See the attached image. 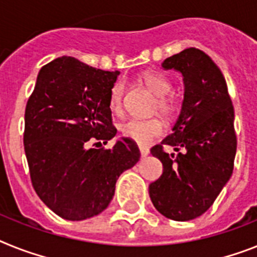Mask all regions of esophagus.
<instances>
[{"label": "esophagus", "mask_w": 257, "mask_h": 257, "mask_svg": "<svg viewBox=\"0 0 257 257\" xmlns=\"http://www.w3.org/2000/svg\"><path fill=\"white\" fill-rule=\"evenodd\" d=\"M140 153H141V157H146V155H149L150 150L146 146H140Z\"/></svg>", "instance_id": "obj_1"}]
</instances>
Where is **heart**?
<instances>
[{"mask_svg": "<svg viewBox=\"0 0 257 257\" xmlns=\"http://www.w3.org/2000/svg\"><path fill=\"white\" fill-rule=\"evenodd\" d=\"M141 81L145 83L146 87L157 96L155 109H158L162 115L171 116L176 109L175 102L169 98V94L172 90L171 82L165 75L158 72L149 70L141 75ZM124 82L117 81L112 85L109 90V107L112 111H120L124 98ZM121 133L126 139L137 142L139 145H149L155 139L161 137L165 133V126L158 118H131L121 125Z\"/></svg>", "mask_w": 257, "mask_h": 257, "instance_id": "heart-1", "label": "heart"}]
</instances>
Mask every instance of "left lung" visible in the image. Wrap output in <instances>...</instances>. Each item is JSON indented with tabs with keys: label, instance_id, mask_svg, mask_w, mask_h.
Here are the masks:
<instances>
[{
	"label": "left lung",
	"instance_id": "obj_1",
	"mask_svg": "<svg viewBox=\"0 0 257 257\" xmlns=\"http://www.w3.org/2000/svg\"><path fill=\"white\" fill-rule=\"evenodd\" d=\"M182 73L184 99L172 133L150 153L163 174L149 185L153 205L174 221H191L208 210L234 169V107L225 77L205 52L187 48L162 62ZM163 145L183 153L169 155Z\"/></svg>",
	"mask_w": 257,
	"mask_h": 257
}]
</instances>
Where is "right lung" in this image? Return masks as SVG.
<instances>
[{
    "label": "right lung",
    "instance_id": "right-lung-1",
    "mask_svg": "<svg viewBox=\"0 0 257 257\" xmlns=\"http://www.w3.org/2000/svg\"><path fill=\"white\" fill-rule=\"evenodd\" d=\"M118 74L62 56L40 69L26 105L23 144L32 185L64 219L102 213L118 176L140 161L139 146L126 137L108 150L87 148L94 140L107 144L117 132L108 96Z\"/></svg>",
    "mask_w": 257,
    "mask_h": 257
}]
</instances>
